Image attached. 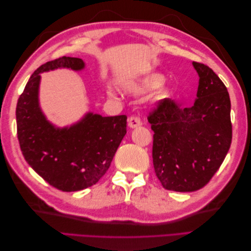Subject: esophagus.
Returning a JSON list of instances; mask_svg holds the SVG:
<instances>
[{
    "instance_id": "1",
    "label": "esophagus",
    "mask_w": 251,
    "mask_h": 251,
    "mask_svg": "<svg viewBox=\"0 0 251 251\" xmlns=\"http://www.w3.org/2000/svg\"><path fill=\"white\" fill-rule=\"evenodd\" d=\"M127 126H130L131 128H135L139 126H141V120L139 117H136V116H131L127 120Z\"/></svg>"
}]
</instances>
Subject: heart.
Returning <instances> with one entry per match:
<instances>
[{
	"label": "heart",
	"instance_id": "b5f03b06",
	"mask_svg": "<svg viewBox=\"0 0 251 251\" xmlns=\"http://www.w3.org/2000/svg\"><path fill=\"white\" fill-rule=\"evenodd\" d=\"M164 82H165V77L162 74L151 72L143 75V76L139 77L136 80L126 81L124 83H121V87H123L125 91H126V92L131 94L142 95V94L153 92V91L161 86L162 88L160 87L161 89H158L157 92L154 94L153 98L155 102H164V101L172 100L175 95L174 90L171 87H162L164 85ZM108 94L111 96H114L116 94L115 90L109 87Z\"/></svg>",
	"mask_w": 251,
	"mask_h": 251
}]
</instances>
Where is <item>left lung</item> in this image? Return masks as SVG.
I'll return each mask as SVG.
<instances>
[{"instance_id":"left-lung-1","label":"left lung","mask_w":251,"mask_h":251,"mask_svg":"<svg viewBox=\"0 0 251 251\" xmlns=\"http://www.w3.org/2000/svg\"><path fill=\"white\" fill-rule=\"evenodd\" d=\"M199 75L191 108L159 102L149 116L154 131L153 164L162 186L195 192L206 185L228 153L232 138L230 98L222 80L204 64L193 62Z\"/></svg>"}]
</instances>
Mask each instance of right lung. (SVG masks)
<instances>
[{
    "label": "right lung",
    "instance_id": "add662e5",
    "mask_svg": "<svg viewBox=\"0 0 251 251\" xmlns=\"http://www.w3.org/2000/svg\"><path fill=\"white\" fill-rule=\"evenodd\" d=\"M77 57L63 56L42 65L29 78L17 104L18 138L27 163L52 186L76 192L97 183L110 168L126 133V116L88 112L70 126L58 127L43 113L41 73L60 68L85 69Z\"/></svg>",
    "mask_w": 251,
    "mask_h": 251
}]
</instances>
